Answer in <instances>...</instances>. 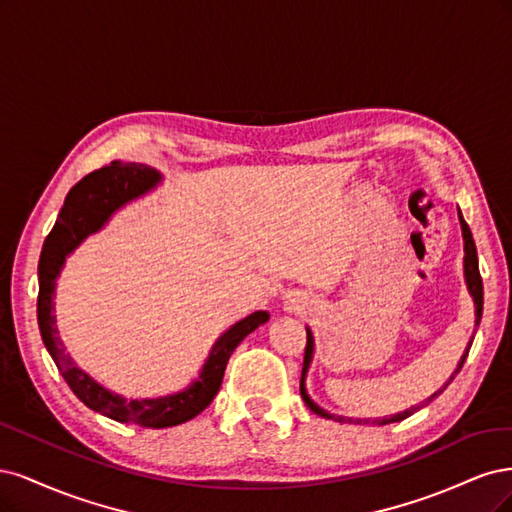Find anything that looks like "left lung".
<instances>
[{
	"instance_id": "left-lung-1",
	"label": "left lung",
	"mask_w": 512,
	"mask_h": 512,
	"mask_svg": "<svg viewBox=\"0 0 512 512\" xmlns=\"http://www.w3.org/2000/svg\"><path fill=\"white\" fill-rule=\"evenodd\" d=\"M457 217H459V225H461V238H464V280H466V287H468V293H470V298H472V302H474V332H472V336H470V342H468V346H466V351H464V355H461V359H459V364H457V368H455V372L449 376V381L444 383L438 391H434L430 398L427 400H423L421 404H417V406H410V408H406V410H402V412H398V415H389V417H383V419H374V421H370V419H351V417H340V415H332V412H327L325 408H321L315 400L310 398L308 395V389H306V374H308V368H310V364H312V357H315V336H312V332H310V327H306V336H308V340H306V353H304V368H302V381H300V393H302V398H304V402H306V406L315 412V415H319V417H323V419H334V421H340V423H344V421H349V423H372V425H387V423H398V421H404L406 417H410V415H415L417 410H421L423 406H427L430 404L434 398H438V395L447 389V385L453 381V378L457 376V372L461 370V366H464V361H466V357H468V351H470V346H472V340H474V334H476V327H478V323H481V317H483V278H481V272H478V255H476V244H474V238H472V232H470V227H468V223L464 221V214H461V210L457 212Z\"/></svg>"
}]
</instances>
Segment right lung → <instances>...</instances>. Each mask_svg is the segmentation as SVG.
<instances>
[{"label":"right lung","instance_id":"1","mask_svg":"<svg viewBox=\"0 0 512 512\" xmlns=\"http://www.w3.org/2000/svg\"><path fill=\"white\" fill-rule=\"evenodd\" d=\"M161 183V174L155 168L142 163L112 161L110 166L85 176L76 183L55 221L51 234L46 236L42 255L38 263V325L46 351L51 353L65 383L70 385L76 398L100 415L119 421L136 423L142 427H172L185 423L214 400L221 383L229 357L236 346L259 325L270 319V312L257 310L249 317L229 325L225 332L214 340L212 349L204 361L197 378L180 391L159 395V398H125L95 381L91 374L78 368L72 355L65 351L59 338L55 317V289L57 278L68 259L89 236L97 234L112 219V214L127 206L129 202L153 191Z\"/></svg>","mask_w":512,"mask_h":512}]
</instances>
